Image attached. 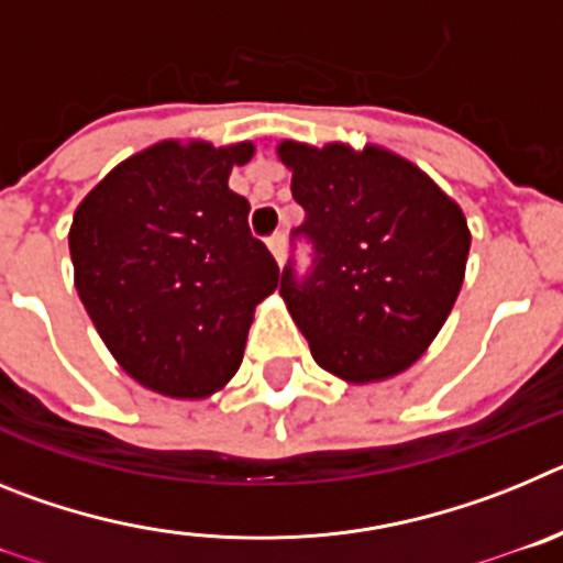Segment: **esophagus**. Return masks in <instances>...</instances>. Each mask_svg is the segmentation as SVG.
Returning a JSON list of instances; mask_svg holds the SVG:
<instances>
[{
  "label": "esophagus",
  "mask_w": 563,
  "mask_h": 563,
  "mask_svg": "<svg viewBox=\"0 0 563 563\" xmlns=\"http://www.w3.org/2000/svg\"><path fill=\"white\" fill-rule=\"evenodd\" d=\"M267 247H271L273 258H276L278 265L285 262V251H287V242H285V233H273L271 239H267Z\"/></svg>",
  "instance_id": "obj_1"
}]
</instances>
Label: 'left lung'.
I'll return each mask as SVG.
<instances>
[{"mask_svg":"<svg viewBox=\"0 0 563 563\" xmlns=\"http://www.w3.org/2000/svg\"><path fill=\"white\" fill-rule=\"evenodd\" d=\"M312 271L282 273V298L321 369L350 383L400 375L429 350L465 278V213L429 174L380 146L285 141Z\"/></svg>","mask_w":563,"mask_h":563,"instance_id":"obj_1","label":"left lung"}]
</instances>
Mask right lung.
<instances>
[{
	"mask_svg": "<svg viewBox=\"0 0 563 563\" xmlns=\"http://www.w3.org/2000/svg\"><path fill=\"white\" fill-rule=\"evenodd\" d=\"M253 143L163 141L132 154L76 208L69 256L98 335L134 380L197 400L236 375L278 265L228 188Z\"/></svg>",
	"mask_w": 563,
	"mask_h": 563,
	"instance_id": "1",
	"label": "right lung"
}]
</instances>
